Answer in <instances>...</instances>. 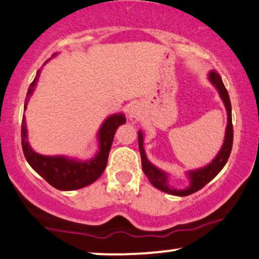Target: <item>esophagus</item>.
<instances>
[{
    "label": "esophagus",
    "mask_w": 259,
    "mask_h": 259,
    "mask_svg": "<svg viewBox=\"0 0 259 259\" xmlns=\"http://www.w3.org/2000/svg\"><path fill=\"white\" fill-rule=\"evenodd\" d=\"M129 116L133 121H138L139 119H140V109H139L138 106L133 104V106L129 108Z\"/></svg>",
    "instance_id": "34e87169"
}]
</instances>
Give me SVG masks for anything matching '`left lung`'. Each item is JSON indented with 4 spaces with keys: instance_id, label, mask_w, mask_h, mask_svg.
<instances>
[{
    "instance_id": "1",
    "label": "left lung",
    "mask_w": 259,
    "mask_h": 259,
    "mask_svg": "<svg viewBox=\"0 0 259 259\" xmlns=\"http://www.w3.org/2000/svg\"><path fill=\"white\" fill-rule=\"evenodd\" d=\"M209 79L220 93L221 98H223L224 103H225L226 110H227V127H226V135L225 140H224V145L221 147L220 152L218 153L217 157L212 160L211 163H209L208 166L204 167V168L197 169V171H192L188 173L190 178V184L187 189L183 190H177L175 188H171L167 183V175L164 172L160 171L158 168H156L153 164H151L147 160L146 155H145V150L143 146V134L141 132H139V149H140V155H141V164H143V171L146 175L147 180L151 182L153 187H156L157 189L162 190V192L169 193L173 195H180V197H186V195L193 194V193L198 192L199 189L203 188L205 184H208L215 176L218 175L221 169L224 168V166L226 164L227 160L230 157V153H231L232 149V141H234V127H232V116H231V102H230L229 93H227L225 86L223 83V79L221 76L219 75L217 71L212 70L209 73Z\"/></svg>"
}]
</instances>
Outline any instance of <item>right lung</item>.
<instances>
[{
  "label": "right lung",
  "mask_w": 259,
  "mask_h": 259,
  "mask_svg": "<svg viewBox=\"0 0 259 259\" xmlns=\"http://www.w3.org/2000/svg\"><path fill=\"white\" fill-rule=\"evenodd\" d=\"M39 78V71L35 78L28 88L27 98H25L24 109L27 108L28 99L32 96L34 88ZM126 121L123 114L110 115L106 119L98 133L99 152L91 161H75L70 158L55 156H42L34 152L27 141V129H25V119L22 120V149H23L25 160L32 166V168L38 175H40L50 186L60 190H73L83 188L88 184L97 181L104 172L112 147L114 134L119 125Z\"/></svg>",
  "instance_id": "add662e5"
}]
</instances>
